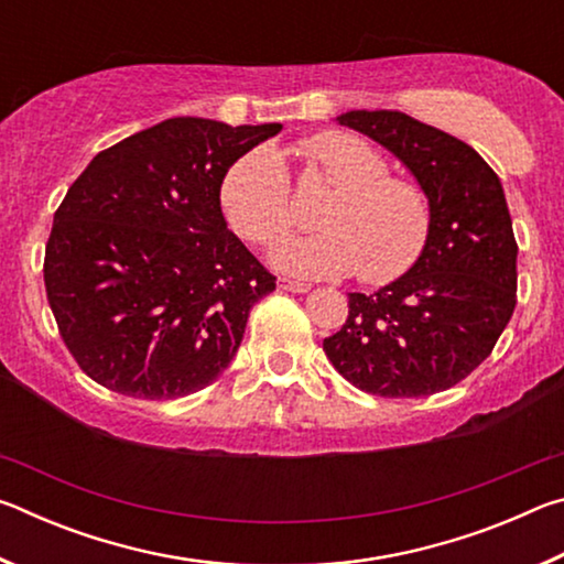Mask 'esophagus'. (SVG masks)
I'll list each match as a JSON object with an SVG mask.
<instances>
[{"mask_svg":"<svg viewBox=\"0 0 564 564\" xmlns=\"http://www.w3.org/2000/svg\"><path fill=\"white\" fill-rule=\"evenodd\" d=\"M279 289L281 291H291V293H308L311 283H301V281H291V279H279Z\"/></svg>","mask_w":564,"mask_h":564,"instance_id":"34e87169","label":"esophagus"}]
</instances>
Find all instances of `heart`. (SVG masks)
<instances>
[{"label": "heart", "mask_w": 564, "mask_h": 564, "mask_svg": "<svg viewBox=\"0 0 564 564\" xmlns=\"http://www.w3.org/2000/svg\"><path fill=\"white\" fill-rule=\"evenodd\" d=\"M311 174L330 194L323 198L321 231L291 236L273 248L275 269L301 279H336L358 271L366 283H388L405 273L431 231V204L423 188L388 176V161L348 131H323L301 141ZM221 206L238 234L251 243H273L293 224L291 181L279 154L248 151L226 171Z\"/></svg>", "instance_id": "obj_1"}]
</instances>
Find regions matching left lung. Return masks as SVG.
I'll return each mask as SVG.
<instances>
[{"instance_id":"obj_1","label":"left lung","mask_w":564,"mask_h":564,"mask_svg":"<svg viewBox=\"0 0 564 564\" xmlns=\"http://www.w3.org/2000/svg\"><path fill=\"white\" fill-rule=\"evenodd\" d=\"M336 121L378 141L415 176L431 231L400 279L370 295L348 293V318L323 350L366 393H441L490 356L518 303V243L502 184L473 147L403 111L358 109Z\"/></svg>"}]
</instances>
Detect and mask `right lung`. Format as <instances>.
<instances>
[{
  "label": "right lung",
  "mask_w": 564,
  "mask_h": 564,
  "mask_svg": "<svg viewBox=\"0 0 564 564\" xmlns=\"http://www.w3.org/2000/svg\"><path fill=\"white\" fill-rule=\"evenodd\" d=\"M279 131L174 117L99 151L69 186L46 241L44 285L91 380L174 400L228 368L275 275L228 231L221 184Z\"/></svg>",
  "instance_id": "add662e5"
}]
</instances>
